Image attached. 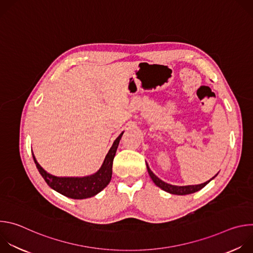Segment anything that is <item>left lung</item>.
<instances>
[{
    "label": "left lung",
    "instance_id": "obj_1",
    "mask_svg": "<svg viewBox=\"0 0 253 253\" xmlns=\"http://www.w3.org/2000/svg\"><path fill=\"white\" fill-rule=\"evenodd\" d=\"M147 170H148V173L151 177V179L153 180V182L156 184V186L160 187L162 190L168 192V193H171V194H176V195H186V194H191V193H194V192H197L199 191L200 189H202L209 181H206L202 184H198V185H188V186H176V185H171V184H168L164 181H162L161 179H159L151 170L150 168L147 166ZM217 175V174H216ZM214 178V177H213Z\"/></svg>",
    "mask_w": 253,
    "mask_h": 253
}]
</instances>
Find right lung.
<instances>
[{"label":"right lung","mask_w":253,"mask_h":253,"mask_svg":"<svg viewBox=\"0 0 253 253\" xmlns=\"http://www.w3.org/2000/svg\"><path fill=\"white\" fill-rule=\"evenodd\" d=\"M124 132H122L116 140L113 142V145L109 152L107 153L101 168L94 174L85 177H57L46 170L36 160L34 154L33 158L38 171L44 178L46 183L55 191L61 193L72 199H85L95 196L102 191L108 184H109L112 177V165L115 157L119 142Z\"/></svg>","instance_id":"obj_1"}]
</instances>
